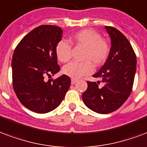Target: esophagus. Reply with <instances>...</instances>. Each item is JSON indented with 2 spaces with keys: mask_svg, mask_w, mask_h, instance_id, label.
I'll return each mask as SVG.
<instances>
[{
  "mask_svg": "<svg viewBox=\"0 0 147 147\" xmlns=\"http://www.w3.org/2000/svg\"><path fill=\"white\" fill-rule=\"evenodd\" d=\"M76 82H77V79H76V78H71V85H74V84L76 83Z\"/></svg>",
  "mask_w": 147,
  "mask_h": 147,
  "instance_id": "obj_1",
  "label": "esophagus"
}]
</instances>
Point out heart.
Instances as JSON below:
<instances>
[{
    "label": "heart",
    "mask_w": 147,
    "mask_h": 147,
    "mask_svg": "<svg viewBox=\"0 0 147 147\" xmlns=\"http://www.w3.org/2000/svg\"><path fill=\"white\" fill-rule=\"evenodd\" d=\"M69 42L76 47L85 49L82 60L85 61L71 62L63 68L65 75L71 78H78L88 76L93 71L95 66H100L106 63L110 54V44L97 31L91 29L82 30L69 38ZM57 59L61 63H66L71 59V46L65 40L59 41L55 46Z\"/></svg>",
    "instance_id": "heart-1"
}]
</instances>
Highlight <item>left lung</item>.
<instances>
[{"instance_id": "1", "label": "left lung", "mask_w": 147, "mask_h": 147, "mask_svg": "<svg viewBox=\"0 0 147 147\" xmlns=\"http://www.w3.org/2000/svg\"><path fill=\"white\" fill-rule=\"evenodd\" d=\"M111 38L109 59L93 75L100 82H87L88 88L82 100L88 109L97 113L107 114L118 109L130 95L136 69V56L125 35L113 27L106 26Z\"/></svg>"}]
</instances>
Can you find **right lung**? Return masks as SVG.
Returning a JSON list of instances; mask_svg holds the SVG:
<instances>
[{
    "mask_svg": "<svg viewBox=\"0 0 147 147\" xmlns=\"http://www.w3.org/2000/svg\"><path fill=\"white\" fill-rule=\"evenodd\" d=\"M61 38V28L41 25L25 35L14 49L11 62L14 90L21 103L34 113H47L57 108L71 85L65 75L55 80L45 79L60 70L55 46Z\"/></svg>",
    "mask_w": 147,
    "mask_h": 147,
    "instance_id": "1",
    "label": "right lung"
}]
</instances>
